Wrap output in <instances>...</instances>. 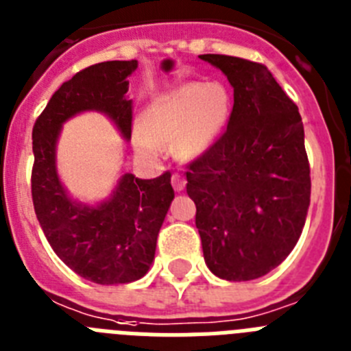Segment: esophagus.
<instances>
[{
	"label": "esophagus",
	"mask_w": 351,
	"mask_h": 351,
	"mask_svg": "<svg viewBox=\"0 0 351 351\" xmlns=\"http://www.w3.org/2000/svg\"><path fill=\"white\" fill-rule=\"evenodd\" d=\"M171 184H173V187H175V191H184L185 189V184H187V182H185V178L182 175H173V178H171Z\"/></svg>",
	"instance_id": "34e87169"
}]
</instances>
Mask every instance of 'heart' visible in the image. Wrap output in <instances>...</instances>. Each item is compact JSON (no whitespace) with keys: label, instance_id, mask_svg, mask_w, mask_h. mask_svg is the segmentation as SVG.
<instances>
[{"label":"heart","instance_id":"1","mask_svg":"<svg viewBox=\"0 0 351 351\" xmlns=\"http://www.w3.org/2000/svg\"><path fill=\"white\" fill-rule=\"evenodd\" d=\"M230 112V93L221 83H185L158 95L146 108L134 136L138 150L155 155L158 145L173 143L182 157H196L221 134Z\"/></svg>","mask_w":351,"mask_h":351}]
</instances>
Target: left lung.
<instances>
[{
	"label": "left lung",
	"instance_id": "1",
	"mask_svg": "<svg viewBox=\"0 0 351 351\" xmlns=\"http://www.w3.org/2000/svg\"><path fill=\"white\" fill-rule=\"evenodd\" d=\"M233 86L226 132L187 171L210 272L252 281L297 245L311 201V169L298 108L261 63L201 54Z\"/></svg>",
	"mask_w": 351,
	"mask_h": 351
}]
</instances>
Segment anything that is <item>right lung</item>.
Listing matches in <instances>:
<instances>
[{
    "label": "right lung",
    "instance_id": "obj_1",
    "mask_svg": "<svg viewBox=\"0 0 351 351\" xmlns=\"http://www.w3.org/2000/svg\"><path fill=\"white\" fill-rule=\"evenodd\" d=\"M138 60L104 62L81 70L54 91L33 127L32 196L36 219L58 258L97 285L138 281L150 270L157 237L175 191L171 173L143 180L123 173L109 197L90 205L70 197L56 167V145L66 120L102 112L125 141L132 132L129 75Z\"/></svg>",
    "mask_w": 351,
    "mask_h": 351
}]
</instances>
